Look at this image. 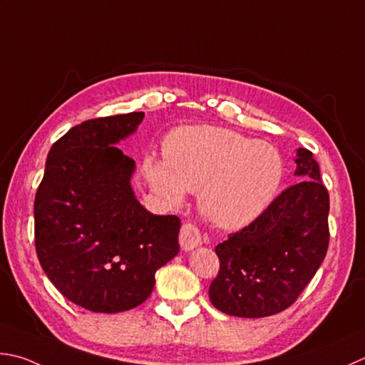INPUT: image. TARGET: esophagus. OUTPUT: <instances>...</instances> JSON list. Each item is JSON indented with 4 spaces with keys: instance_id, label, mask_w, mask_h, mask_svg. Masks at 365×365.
Returning a JSON list of instances; mask_svg holds the SVG:
<instances>
[{
    "instance_id": "obj_1",
    "label": "esophagus",
    "mask_w": 365,
    "mask_h": 365,
    "mask_svg": "<svg viewBox=\"0 0 365 365\" xmlns=\"http://www.w3.org/2000/svg\"><path fill=\"white\" fill-rule=\"evenodd\" d=\"M180 245L184 251H190L202 245L200 230L194 224H184L180 232Z\"/></svg>"
}]
</instances>
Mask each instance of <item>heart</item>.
Here are the masks:
<instances>
[{
	"label": "heart",
	"instance_id": "b5f03b06",
	"mask_svg": "<svg viewBox=\"0 0 365 365\" xmlns=\"http://www.w3.org/2000/svg\"><path fill=\"white\" fill-rule=\"evenodd\" d=\"M163 159L144 162L149 184L170 202L198 192V205L222 229H240L262 215L277 197L284 162L277 148L229 128L197 125L171 132Z\"/></svg>",
	"mask_w": 365,
	"mask_h": 365
}]
</instances>
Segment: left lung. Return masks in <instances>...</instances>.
<instances>
[{"label":"left lung","instance_id":"8db88e82","mask_svg":"<svg viewBox=\"0 0 365 365\" xmlns=\"http://www.w3.org/2000/svg\"><path fill=\"white\" fill-rule=\"evenodd\" d=\"M299 182L245 229L216 246L219 273L210 300L238 318H265L289 308L326 257L329 194L308 149L295 155Z\"/></svg>","mask_w":365,"mask_h":365}]
</instances>
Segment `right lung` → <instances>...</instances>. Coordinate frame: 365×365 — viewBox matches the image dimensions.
Segmentation results:
<instances>
[{
	"mask_svg": "<svg viewBox=\"0 0 365 365\" xmlns=\"http://www.w3.org/2000/svg\"><path fill=\"white\" fill-rule=\"evenodd\" d=\"M144 113L82 122L52 144L34 197V245L52 284L95 313L141 305L155 272L178 252V216H155L132 189L135 160L120 140Z\"/></svg>",
	"mask_w": 365,
	"mask_h": 365,
	"instance_id": "obj_1",
	"label": "right lung"
}]
</instances>
